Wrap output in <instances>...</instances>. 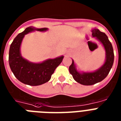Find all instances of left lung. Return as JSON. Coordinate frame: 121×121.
Instances as JSON below:
<instances>
[{
  "mask_svg": "<svg viewBox=\"0 0 121 121\" xmlns=\"http://www.w3.org/2000/svg\"><path fill=\"white\" fill-rule=\"evenodd\" d=\"M92 35L102 44L106 52V59L102 66L93 72H80L77 69L72 59V64L69 66V72L76 82L84 86H91L102 81L107 77L114 63V51L112 45L106 34L96 28L92 29Z\"/></svg>",
  "mask_w": 121,
  "mask_h": 121,
  "instance_id": "8db88e82",
  "label": "left lung"
}]
</instances>
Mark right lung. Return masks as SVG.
<instances>
[{
  "label": "right lung",
  "mask_w": 121,
  "mask_h": 121,
  "mask_svg": "<svg viewBox=\"0 0 121 121\" xmlns=\"http://www.w3.org/2000/svg\"><path fill=\"white\" fill-rule=\"evenodd\" d=\"M48 28H35L30 26L19 34L13 39L9 49V62L13 75L21 82L25 84L35 86L43 84L51 79L63 59L61 56L54 59H48L42 62L35 63L24 59L21 55V46L25 35L34 31L45 32Z\"/></svg>",
  "instance_id": "1"
}]
</instances>
